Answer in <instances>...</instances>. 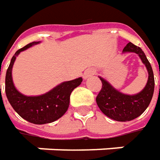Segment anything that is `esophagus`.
Wrapping results in <instances>:
<instances>
[{
  "mask_svg": "<svg viewBox=\"0 0 160 160\" xmlns=\"http://www.w3.org/2000/svg\"><path fill=\"white\" fill-rule=\"evenodd\" d=\"M94 74V71L93 70H87L84 72V74H83V78L84 79H86L87 77H91L92 75H93Z\"/></svg>",
  "mask_w": 160,
  "mask_h": 160,
  "instance_id": "34e87169",
  "label": "esophagus"
}]
</instances>
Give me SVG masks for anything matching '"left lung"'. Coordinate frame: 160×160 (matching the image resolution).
Listing matches in <instances>:
<instances>
[{
	"label": "left lung",
	"instance_id": "8db88e82",
	"mask_svg": "<svg viewBox=\"0 0 160 160\" xmlns=\"http://www.w3.org/2000/svg\"><path fill=\"white\" fill-rule=\"evenodd\" d=\"M123 52H131L138 54L148 69L149 78L145 88L141 92L135 95H126L114 89L107 81L100 77L102 86L96 97L97 105L102 113L109 118L120 122L134 119L144 112L151 103L155 84L151 66L142 50L132 42H128L123 49Z\"/></svg>",
	"mask_w": 160,
	"mask_h": 160
}]
</instances>
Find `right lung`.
Here are the masks:
<instances>
[{"label": "right lung", "mask_w": 160, "mask_h": 160, "mask_svg": "<svg viewBox=\"0 0 160 160\" xmlns=\"http://www.w3.org/2000/svg\"><path fill=\"white\" fill-rule=\"evenodd\" d=\"M36 43H38V42H30L16 52L6 73L5 92L10 105L21 118L30 123L42 125L52 123L66 113L69 106L72 91L80 85L83 79L79 77L72 81L64 82L43 95L28 97L18 92L12 82V66L14 64L16 57L22 51H25Z\"/></svg>", "instance_id": "right-lung-1"}]
</instances>
